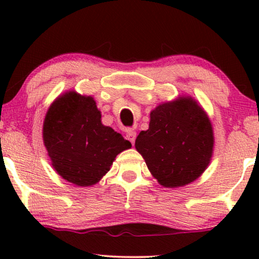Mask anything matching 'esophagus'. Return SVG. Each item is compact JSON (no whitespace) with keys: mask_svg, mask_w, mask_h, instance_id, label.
<instances>
[{"mask_svg":"<svg viewBox=\"0 0 259 259\" xmlns=\"http://www.w3.org/2000/svg\"><path fill=\"white\" fill-rule=\"evenodd\" d=\"M126 138H127V140H130L131 143H132V145H134V143H136L137 132H134V131H132V130H128L126 133Z\"/></svg>","mask_w":259,"mask_h":259,"instance_id":"obj_1","label":"esophagus"}]
</instances>
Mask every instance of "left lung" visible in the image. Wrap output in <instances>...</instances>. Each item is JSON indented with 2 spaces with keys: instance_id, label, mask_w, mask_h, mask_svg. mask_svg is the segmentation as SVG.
<instances>
[{
  "instance_id": "8db88e82",
  "label": "left lung",
  "mask_w": 259,
  "mask_h": 259,
  "mask_svg": "<svg viewBox=\"0 0 259 259\" xmlns=\"http://www.w3.org/2000/svg\"><path fill=\"white\" fill-rule=\"evenodd\" d=\"M136 148L159 184L165 187L186 185L196 180L211 160V122L196 101L179 98L151 112L150 127L137 137Z\"/></svg>"
}]
</instances>
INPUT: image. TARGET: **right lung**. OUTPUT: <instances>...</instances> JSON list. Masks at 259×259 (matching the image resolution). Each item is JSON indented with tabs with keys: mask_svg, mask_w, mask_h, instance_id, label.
<instances>
[{
	"mask_svg": "<svg viewBox=\"0 0 259 259\" xmlns=\"http://www.w3.org/2000/svg\"><path fill=\"white\" fill-rule=\"evenodd\" d=\"M44 141L55 171L77 186H91L109 171L114 158L132 145L101 123L91 97L69 92L53 102L44 122Z\"/></svg>",
	"mask_w": 259,
	"mask_h": 259,
	"instance_id": "right-lung-1",
	"label": "right lung"
}]
</instances>
